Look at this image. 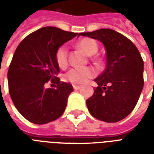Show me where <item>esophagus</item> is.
<instances>
[{"mask_svg": "<svg viewBox=\"0 0 154 154\" xmlns=\"http://www.w3.org/2000/svg\"><path fill=\"white\" fill-rule=\"evenodd\" d=\"M72 87H73V89H75V90H77V89H81V85H72Z\"/></svg>", "mask_w": 154, "mask_h": 154, "instance_id": "34e87169", "label": "esophagus"}]
</instances>
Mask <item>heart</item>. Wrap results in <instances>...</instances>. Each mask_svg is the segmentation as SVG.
I'll return each instance as SVG.
<instances>
[{"label": "heart", "instance_id": "obj_1", "mask_svg": "<svg viewBox=\"0 0 154 154\" xmlns=\"http://www.w3.org/2000/svg\"><path fill=\"white\" fill-rule=\"evenodd\" d=\"M78 49H82L87 55L92 56L97 52L98 45L94 40L91 38H83L77 43ZM56 61L60 68H65L68 65V49L65 45L58 47L55 53ZM96 75V70L92 67L78 68L74 67L70 69L64 76L67 82L72 84H84L89 79Z\"/></svg>", "mask_w": 154, "mask_h": 154}]
</instances>
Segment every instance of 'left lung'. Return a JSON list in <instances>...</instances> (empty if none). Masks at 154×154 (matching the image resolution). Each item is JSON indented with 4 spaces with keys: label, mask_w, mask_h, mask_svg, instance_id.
I'll return each mask as SVG.
<instances>
[{
    "label": "left lung",
    "mask_w": 154,
    "mask_h": 154,
    "mask_svg": "<svg viewBox=\"0 0 154 154\" xmlns=\"http://www.w3.org/2000/svg\"><path fill=\"white\" fill-rule=\"evenodd\" d=\"M101 42L106 49V68L94 80L98 86L86 100L97 119L117 122L134 110L144 86V62L140 52L124 35L110 29L80 32Z\"/></svg>",
    "instance_id": "1"
}]
</instances>
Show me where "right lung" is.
<instances>
[{"label":"right lung","mask_w":154,"mask_h":154,"mask_svg":"<svg viewBox=\"0 0 154 154\" xmlns=\"http://www.w3.org/2000/svg\"><path fill=\"white\" fill-rule=\"evenodd\" d=\"M77 35L47 26L28 35L16 49L8 71V93L18 112L30 122L46 124L65 111L73 89L57 77L60 69L55 53ZM49 80L56 88L45 87Z\"/></svg>","instance_id":"obj_1"}]
</instances>
